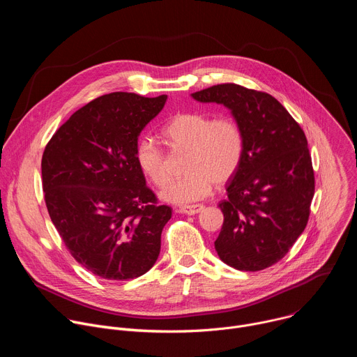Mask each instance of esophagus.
<instances>
[{"mask_svg": "<svg viewBox=\"0 0 357 357\" xmlns=\"http://www.w3.org/2000/svg\"><path fill=\"white\" fill-rule=\"evenodd\" d=\"M203 208V205H185V206H181L179 208V212L181 213H185V215H196L199 213Z\"/></svg>", "mask_w": 357, "mask_h": 357, "instance_id": "34e87169", "label": "esophagus"}]
</instances>
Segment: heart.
Instances as JSON below:
<instances>
[{
  "label": "heart",
  "instance_id": "heart-1",
  "mask_svg": "<svg viewBox=\"0 0 357 357\" xmlns=\"http://www.w3.org/2000/svg\"><path fill=\"white\" fill-rule=\"evenodd\" d=\"M162 134L176 152H186V175L171 182L162 197L172 203H192L205 197L213 183L229 182L238 171L244 157V134L238 123L229 116L215 117L202 112L174 116ZM135 160L142 174L155 186L171 179L164 149L154 138L144 137L135 148Z\"/></svg>",
  "mask_w": 357,
  "mask_h": 357
}]
</instances>
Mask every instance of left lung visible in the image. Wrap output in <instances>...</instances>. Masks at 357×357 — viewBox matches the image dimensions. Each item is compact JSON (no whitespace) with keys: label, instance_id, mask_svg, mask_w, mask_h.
Listing matches in <instances>:
<instances>
[{"label":"left lung","instance_id":"8db88e82","mask_svg":"<svg viewBox=\"0 0 357 357\" xmlns=\"http://www.w3.org/2000/svg\"><path fill=\"white\" fill-rule=\"evenodd\" d=\"M227 107L244 134V157L219 203L215 248L227 266L260 271L278 263L308 223L315 176L308 141L277 98L225 83L192 93Z\"/></svg>","mask_w":357,"mask_h":357}]
</instances>
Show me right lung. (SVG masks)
<instances>
[{
    "instance_id": "add662e5",
    "label": "right lung",
    "mask_w": 357,
    "mask_h": 357,
    "mask_svg": "<svg viewBox=\"0 0 357 357\" xmlns=\"http://www.w3.org/2000/svg\"><path fill=\"white\" fill-rule=\"evenodd\" d=\"M165 101V94L100 96L45 146L42 186L50 220L73 259L103 280L137 278L160 256L172 209L146 186L135 148Z\"/></svg>"
}]
</instances>
